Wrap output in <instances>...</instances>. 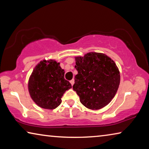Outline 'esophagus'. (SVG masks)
<instances>
[{
  "instance_id": "esophagus-1",
  "label": "esophagus",
  "mask_w": 149,
  "mask_h": 149,
  "mask_svg": "<svg viewBox=\"0 0 149 149\" xmlns=\"http://www.w3.org/2000/svg\"><path fill=\"white\" fill-rule=\"evenodd\" d=\"M70 84H72V85H74V79H72L71 81H70Z\"/></svg>"
}]
</instances>
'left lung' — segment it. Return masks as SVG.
Segmentation results:
<instances>
[{"mask_svg": "<svg viewBox=\"0 0 149 149\" xmlns=\"http://www.w3.org/2000/svg\"><path fill=\"white\" fill-rule=\"evenodd\" d=\"M75 76L73 89L80 102L91 110H99L109 104L117 93L120 74L114 60L107 55L91 52L84 56H75Z\"/></svg>", "mask_w": 149, "mask_h": 149, "instance_id": "8db88e82", "label": "left lung"}]
</instances>
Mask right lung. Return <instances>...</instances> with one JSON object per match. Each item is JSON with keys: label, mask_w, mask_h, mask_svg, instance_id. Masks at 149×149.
Masks as SVG:
<instances>
[{"label": "right lung", "mask_w": 149, "mask_h": 149, "mask_svg": "<svg viewBox=\"0 0 149 149\" xmlns=\"http://www.w3.org/2000/svg\"><path fill=\"white\" fill-rule=\"evenodd\" d=\"M60 64L55 60H42L29 76L27 87L30 97L44 109L53 110L58 107L64 93L72 88L71 84L64 79L65 72Z\"/></svg>", "instance_id": "add662e5"}]
</instances>
